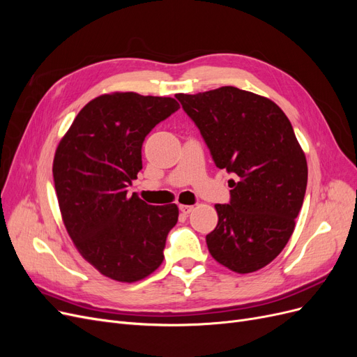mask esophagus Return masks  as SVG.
<instances>
[{
	"mask_svg": "<svg viewBox=\"0 0 357 357\" xmlns=\"http://www.w3.org/2000/svg\"><path fill=\"white\" fill-rule=\"evenodd\" d=\"M192 210H193L192 205H183V204H180V211L183 214H189Z\"/></svg>",
	"mask_w": 357,
	"mask_h": 357,
	"instance_id": "obj_1",
	"label": "esophagus"
}]
</instances>
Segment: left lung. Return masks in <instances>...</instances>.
Segmentation results:
<instances>
[{
	"label": "left lung",
	"mask_w": 357,
	"mask_h": 357,
	"mask_svg": "<svg viewBox=\"0 0 357 357\" xmlns=\"http://www.w3.org/2000/svg\"><path fill=\"white\" fill-rule=\"evenodd\" d=\"M176 96L215 167L236 176L231 202L214 205L219 222L205 236L208 252L234 273H255L294 234L308 178L304 150L287 116L265 96L234 86Z\"/></svg>",
	"instance_id": "1"
}]
</instances>
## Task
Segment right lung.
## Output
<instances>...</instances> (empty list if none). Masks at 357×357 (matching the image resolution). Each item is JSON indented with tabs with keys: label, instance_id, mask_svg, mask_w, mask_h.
Instances as JSON below:
<instances>
[{
	"label": "right lung",
	"instance_id": "add662e5",
	"mask_svg": "<svg viewBox=\"0 0 357 357\" xmlns=\"http://www.w3.org/2000/svg\"><path fill=\"white\" fill-rule=\"evenodd\" d=\"M178 109L169 96L100 95L75 116L55 152L53 180L66 229L84 261L116 282H139L164 261L178 207L128 197V186L143 168L146 135Z\"/></svg>",
	"mask_w": 357,
	"mask_h": 357
}]
</instances>
